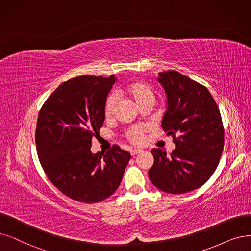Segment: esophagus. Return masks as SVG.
I'll return each instance as SVG.
<instances>
[{
    "mask_svg": "<svg viewBox=\"0 0 251 251\" xmlns=\"http://www.w3.org/2000/svg\"><path fill=\"white\" fill-rule=\"evenodd\" d=\"M141 151H142L141 149H133V150H131V155L135 156V155H137L138 153H140Z\"/></svg>",
    "mask_w": 251,
    "mask_h": 251,
    "instance_id": "1",
    "label": "esophagus"
}]
</instances>
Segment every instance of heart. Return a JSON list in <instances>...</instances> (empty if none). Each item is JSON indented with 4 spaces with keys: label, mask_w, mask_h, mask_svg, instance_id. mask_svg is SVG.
Wrapping results in <instances>:
<instances>
[{
    "label": "heart",
    "mask_w": 251,
    "mask_h": 251,
    "mask_svg": "<svg viewBox=\"0 0 251 251\" xmlns=\"http://www.w3.org/2000/svg\"><path fill=\"white\" fill-rule=\"evenodd\" d=\"M126 95L132 100V101L140 108L145 105H152L155 101V93L151 85L144 81L129 82L125 87ZM117 109V97L114 94L110 95L104 106V115L107 120L112 119L116 113ZM148 131V126H133L127 128L125 136L127 141L132 144H141L144 141L145 134Z\"/></svg>",
    "instance_id": "1"
}]
</instances>
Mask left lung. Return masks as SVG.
I'll return each mask as SVG.
<instances>
[{"instance_id":"obj_1","label":"left lung","mask_w":251,"mask_h":251,"mask_svg":"<svg viewBox=\"0 0 251 251\" xmlns=\"http://www.w3.org/2000/svg\"><path fill=\"white\" fill-rule=\"evenodd\" d=\"M158 75L168 103L162 126L176 148L170 155L153 148L148 176L163 192L185 194L202 186L216 170L224 150L223 119L204 85L174 70Z\"/></svg>"}]
</instances>
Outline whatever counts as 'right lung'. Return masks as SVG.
<instances>
[{
	"instance_id": "1",
	"label": "right lung",
	"mask_w": 251,
	"mask_h": 251,
	"mask_svg": "<svg viewBox=\"0 0 251 251\" xmlns=\"http://www.w3.org/2000/svg\"><path fill=\"white\" fill-rule=\"evenodd\" d=\"M114 76H78L63 82L40 109L35 141L47 178L75 201L94 204L118 188L131 158L118 145L92 153L104 124V106Z\"/></svg>"
}]
</instances>
